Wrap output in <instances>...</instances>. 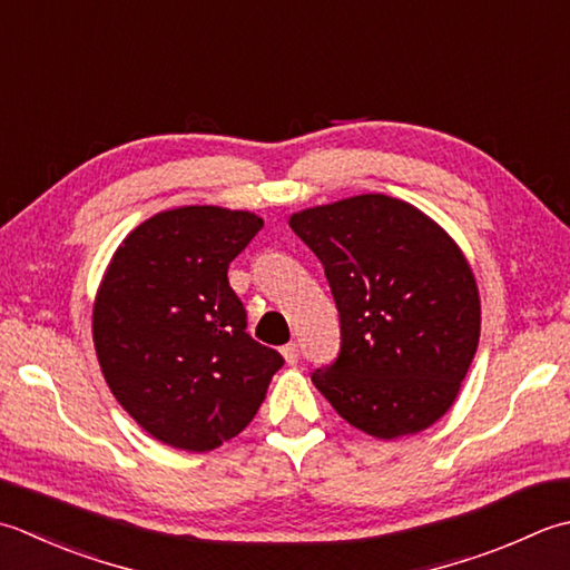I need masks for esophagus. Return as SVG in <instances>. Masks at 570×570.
<instances>
[{"label":"esophagus","instance_id":"34e87169","mask_svg":"<svg viewBox=\"0 0 570 570\" xmlns=\"http://www.w3.org/2000/svg\"><path fill=\"white\" fill-rule=\"evenodd\" d=\"M282 355H284L288 365L298 363V345H296V343H286L284 348H282Z\"/></svg>","mask_w":570,"mask_h":570}]
</instances>
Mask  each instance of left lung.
Wrapping results in <instances>:
<instances>
[{"instance_id": "8db88e82", "label": "left lung", "mask_w": 570, "mask_h": 570, "mask_svg": "<svg viewBox=\"0 0 570 570\" xmlns=\"http://www.w3.org/2000/svg\"><path fill=\"white\" fill-rule=\"evenodd\" d=\"M318 256L341 318L338 358L311 381L377 440L415 434L454 403L479 343L474 274L450 234L387 195L288 219Z\"/></svg>"}]
</instances>
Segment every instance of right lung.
I'll return each instance as SVG.
<instances>
[{
    "mask_svg": "<svg viewBox=\"0 0 570 570\" xmlns=\"http://www.w3.org/2000/svg\"><path fill=\"white\" fill-rule=\"evenodd\" d=\"M264 222L209 205L167 209L132 229L100 282L94 343L110 393L155 440L219 448L249 425L284 365L247 333L232 259Z\"/></svg>",
    "mask_w": 570,
    "mask_h": 570,
    "instance_id": "1",
    "label": "right lung"
}]
</instances>
